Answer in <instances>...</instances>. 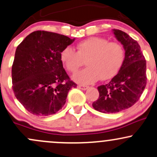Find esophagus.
I'll return each instance as SVG.
<instances>
[{
  "instance_id": "34e87169",
  "label": "esophagus",
  "mask_w": 157,
  "mask_h": 157,
  "mask_svg": "<svg viewBox=\"0 0 157 157\" xmlns=\"http://www.w3.org/2000/svg\"><path fill=\"white\" fill-rule=\"evenodd\" d=\"M77 88L80 89H82V90H86V89H88V86H82V85H79L77 86Z\"/></svg>"
}]
</instances>
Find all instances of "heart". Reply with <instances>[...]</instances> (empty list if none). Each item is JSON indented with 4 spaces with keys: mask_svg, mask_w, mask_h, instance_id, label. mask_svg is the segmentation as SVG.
Segmentation results:
<instances>
[{
    "mask_svg": "<svg viewBox=\"0 0 157 157\" xmlns=\"http://www.w3.org/2000/svg\"><path fill=\"white\" fill-rule=\"evenodd\" d=\"M77 51L66 47L60 53V60L71 73H76L86 60L87 68L74 75L75 81L90 84L114 77L123 66L124 49L118 42H109L101 37H90L78 42Z\"/></svg>",
    "mask_w": 157,
    "mask_h": 157,
    "instance_id": "heart-1",
    "label": "heart"
}]
</instances>
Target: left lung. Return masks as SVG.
<instances>
[{"instance_id": "8db88e82", "label": "left lung", "mask_w": 157, "mask_h": 157, "mask_svg": "<svg viewBox=\"0 0 157 157\" xmlns=\"http://www.w3.org/2000/svg\"><path fill=\"white\" fill-rule=\"evenodd\" d=\"M113 34L123 45V66L109 83L98 87L99 98L93 102L94 109L103 113H116L131 107L142 95L147 83L146 60L136 40L120 30Z\"/></svg>"}]
</instances>
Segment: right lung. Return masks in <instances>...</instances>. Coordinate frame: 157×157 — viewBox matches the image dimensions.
<instances>
[{"instance_id": "add662e5", "label": "right lung", "mask_w": 157, "mask_h": 157, "mask_svg": "<svg viewBox=\"0 0 157 157\" xmlns=\"http://www.w3.org/2000/svg\"><path fill=\"white\" fill-rule=\"evenodd\" d=\"M75 39L37 30L17 47L12 66L13 89L15 98L32 114H55L65 105L70 89L77 86L60 60L62 50Z\"/></svg>"}]
</instances>
